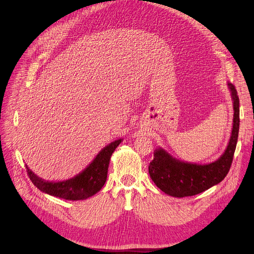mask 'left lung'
Masks as SVG:
<instances>
[{
  "mask_svg": "<svg viewBox=\"0 0 254 254\" xmlns=\"http://www.w3.org/2000/svg\"><path fill=\"white\" fill-rule=\"evenodd\" d=\"M234 101V124L232 136L223 154L217 161L207 165L184 163L170 155L163 148L155 150L148 166L149 175L157 188L175 196H191L201 193L221 182L228 175L238 142L240 127L239 97L235 86L228 83Z\"/></svg>",
  "mask_w": 254,
  "mask_h": 254,
  "instance_id": "1",
  "label": "left lung"
}]
</instances>
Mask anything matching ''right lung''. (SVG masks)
Wrapping results in <instances>:
<instances>
[{
	"instance_id": "obj_1",
	"label": "right lung",
	"mask_w": 254,
	"mask_h": 254,
	"mask_svg": "<svg viewBox=\"0 0 254 254\" xmlns=\"http://www.w3.org/2000/svg\"><path fill=\"white\" fill-rule=\"evenodd\" d=\"M122 141V139H118L107 145L84 171L68 180L60 182L45 181L35 175L28 166H25L26 172L36 188L47 194L70 201L85 199L96 194L104 186L110 157Z\"/></svg>"
}]
</instances>
